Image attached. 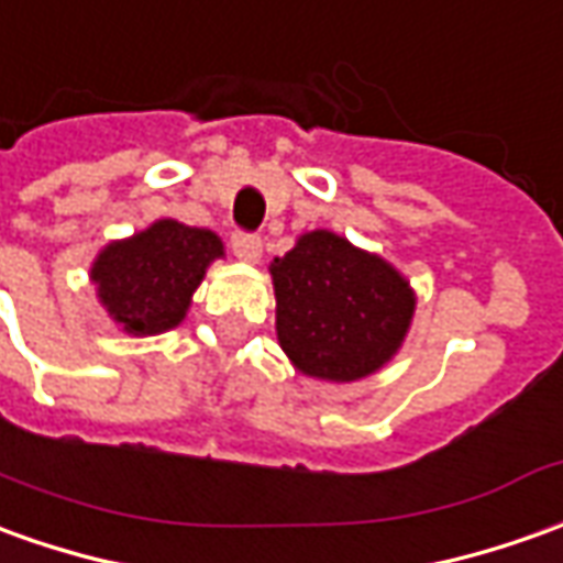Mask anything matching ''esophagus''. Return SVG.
Masks as SVG:
<instances>
[{
  "label": "esophagus",
  "instance_id": "obj_1",
  "mask_svg": "<svg viewBox=\"0 0 563 563\" xmlns=\"http://www.w3.org/2000/svg\"><path fill=\"white\" fill-rule=\"evenodd\" d=\"M232 254L242 260V263H257L260 254H263V242H260V235L235 232V235H232Z\"/></svg>",
  "mask_w": 563,
  "mask_h": 563
}]
</instances>
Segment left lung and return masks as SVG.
Returning a JSON list of instances; mask_svg holds the SVG:
<instances>
[{
    "mask_svg": "<svg viewBox=\"0 0 563 563\" xmlns=\"http://www.w3.org/2000/svg\"><path fill=\"white\" fill-rule=\"evenodd\" d=\"M269 275L278 346L306 377L355 383L405 346L417 290L374 251L331 230H309L269 263Z\"/></svg>",
    "mask_w": 563,
    "mask_h": 563,
    "instance_id": "left-lung-1",
    "label": "left lung"
}]
</instances>
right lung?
I'll list each match as a JSON object with an SVG mask.
<instances>
[{
  "mask_svg": "<svg viewBox=\"0 0 563 563\" xmlns=\"http://www.w3.org/2000/svg\"><path fill=\"white\" fill-rule=\"evenodd\" d=\"M223 257L217 232L162 217L146 230L103 244L88 278L119 331L156 336L186 319L208 266Z\"/></svg>",
  "mask_w": 563,
  "mask_h": 563,
  "instance_id": "1",
  "label": "right lung"
}]
</instances>
